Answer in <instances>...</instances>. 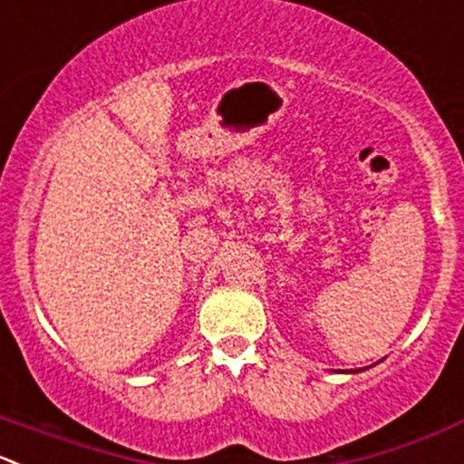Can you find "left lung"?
I'll use <instances>...</instances> for the list:
<instances>
[{
    "label": "left lung",
    "mask_w": 464,
    "mask_h": 464,
    "mask_svg": "<svg viewBox=\"0 0 464 464\" xmlns=\"http://www.w3.org/2000/svg\"><path fill=\"white\" fill-rule=\"evenodd\" d=\"M356 372H358V370H356Z\"/></svg>",
    "instance_id": "1"
}]
</instances>
